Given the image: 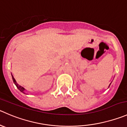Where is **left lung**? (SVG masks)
<instances>
[{"instance_id":"8db88e82","label":"left lung","mask_w":127,"mask_h":127,"mask_svg":"<svg viewBox=\"0 0 127 127\" xmlns=\"http://www.w3.org/2000/svg\"><path fill=\"white\" fill-rule=\"evenodd\" d=\"M110 84H111V83H110ZM110 85H109V86H110Z\"/></svg>"}]
</instances>
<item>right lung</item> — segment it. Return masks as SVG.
<instances>
[{
	"label": "right lung",
	"mask_w": 127,
	"mask_h": 127,
	"mask_svg": "<svg viewBox=\"0 0 127 127\" xmlns=\"http://www.w3.org/2000/svg\"><path fill=\"white\" fill-rule=\"evenodd\" d=\"M12 79H13V82H14V84H15V86H17V88L18 89V90H19L20 91H21V92H23V93H24V94H25V92H24L25 89L23 88V87H22V86H20V85H18V84L17 83V82H16L15 79H14V77H13V76H12Z\"/></svg>",
	"instance_id": "obj_1"
}]
</instances>
